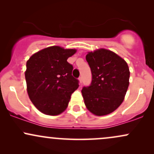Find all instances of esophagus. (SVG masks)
<instances>
[{"mask_svg": "<svg viewBox=\"0 0 154 154\" xmlns=\"http://www.w3.org/2000/svg\"><path fill=\"white\" fill-rule=\"evenodd\" d=\"M79 82L82 83V77H79Z\"/></svg>", "mask_w": 154, "mask_h": 154, "instance_id": "1", "label": "esophagus"}]
</instances>
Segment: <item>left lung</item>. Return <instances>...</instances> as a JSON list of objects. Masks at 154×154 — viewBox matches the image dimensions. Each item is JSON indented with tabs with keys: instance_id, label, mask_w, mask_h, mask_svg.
<instances>
[{
	"instance_id": "8db88e82",
	"label": "left lung",
	"mask_w": 154,
	"mask_h": 154,
	"mask_svg": "<svg viewBox=\"0 0 154 154\" xmlns=\"http://www.w3.org/2000/svg\"><path fill=\"white\" fill-rule=\"evenodd\" d=\"M86 60L92 81L82 90L85 104L95 115H106L124 100L129 86L128 65L115 53L103 48L88 53Z\"/></svg>"
}]
</instances>
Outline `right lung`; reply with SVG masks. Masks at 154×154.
<instances>
[{
    "instance_id": "obj_1",
    "label": "right lung",
    "mask_w": 154,
    "mask_h": 154,
    "mask_svg": "<svg viewBox=\"0 0 154 154\" xmlns=\"http://www.w3.org/2000/svg\"><path fill=\"white\" fill-rule=\"evenodd\" d=\"M75 49L59 46L44 48L26 62V88L35 106L47 115H59L68 106L79 80L72 75L73 66L67 61Z\"/></svg>"
}]
</instances>
